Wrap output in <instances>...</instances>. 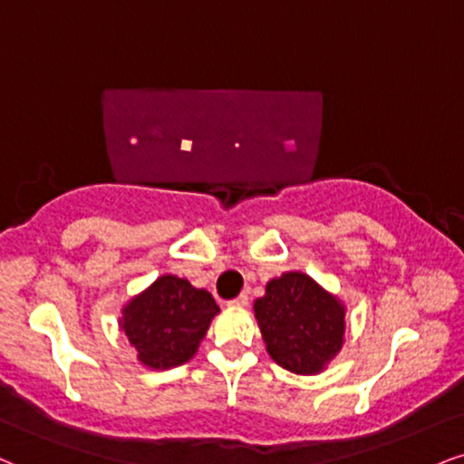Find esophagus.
<instances>
[{
	"instance_id": "34e87169",
	"label": "esophagus",
	"mask_w": 464,
	"mask_h": 464,
	"mask_svg": "<svg viewBox=\"0 0 464 464\" xmlns=\"http://www.w3.org/2000/svg\"><path fill=\"white\" fill-rule=\"evenodd\" d=\"M228 304H231V306H248V294H239L237 298H233Z\"/></svg>"
}]
</instances>
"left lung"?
Listing matches in <instances>:
<instances>
[{"label": "left lung", "mask_w": 464, "mask_h": 464, "mask_svg": "<svg viewBox=\"0 0 464 464\" xmlns=\"http://www.w3.org/2000/svg\"><path fill=\"white\" fill-rule=\"evenodd\" d=\"M255 317L267 353L289 372H320L342 350V303L300 272L267 283L266 295L255 303Z\"/></svg>", "instance_id": "8db88e82"}]
</instances>
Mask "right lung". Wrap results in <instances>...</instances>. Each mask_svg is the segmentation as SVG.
Listing matches in <instances>:
<instances>
[{
	"instance_id": "right-lung-1",
	"label": "right lung",
	"mask_w": 464,
	"mask_h": 464,
	"mask_svg": "<svg viewBox=\"0 0 464 464\" xmlns=\"http://www.w3.org/2000/svg\"><path fill=\"white\" fill-rule=\"evenodd\" d=\"M218 311L209 292L169 275L125 306L121 328L144 365L166 370L192 359Z\"/></svg>"
}]
</instances>
